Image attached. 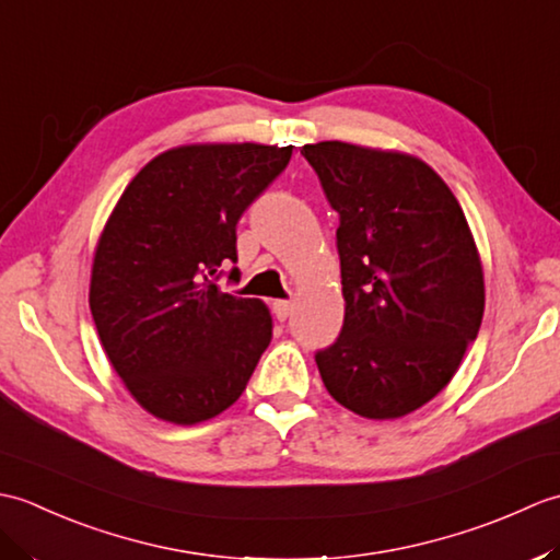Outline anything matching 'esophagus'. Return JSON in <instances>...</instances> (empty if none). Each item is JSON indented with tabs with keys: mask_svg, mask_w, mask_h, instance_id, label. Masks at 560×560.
Instances as JSON below:
<instances>
[{
	"mask_svg": "<svg viewBox=\"0 0 560 560\" xmlns=\"http://www.w3.org/2000/svg\"><path fill=\"white\" fill-rule=\"evenodd\" d=\"M273 315H277L279 323H283V319H289L291 313H293V303L291 301H273Z\"/></svg>",
	"mask_w": 560,
	"mask_h": 560,
	"instance_id": "obj_1",
	"label": "esophagus"
}]
</instances>
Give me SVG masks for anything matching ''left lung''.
<instances>
[{
    "label": "left lung",
    "instance_id": "1",
    "mask_svg": "<svg viewBox=\"0 0 560 560\" xmlns=\"http://www.w3.org/2000/svg\"><path fill=\"white\" fill-rule=\"evenodd\" d=\"M339 213L343 327L315 361L363 419H401L455 377L483 317V269L457 197L411 153L301 149Z\"/></svg>",
    "mask_w": 560,
    "mask_h": 560
}]
</instances>
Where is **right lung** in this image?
I'll return each instance as SVG.
<instances>
[{
    "label": "right lung",
    "instance_id": "obj_1",
    "mask_svg": "<svg viewBox=\"0 0 560 560\" xmlns=\"http://www.w3.org/2000/svg\"><path fill=\"white\" fill-rule=\"evenodd\" d=\"M293 147L185 144L125 187L91 267L101 347L141 409L195 425L243 395L271 341L269 307L217 287L235 223Z\"/></svg>",
    "mask_w": 560,
    "mask_h": 560
}]
</instances>
